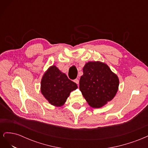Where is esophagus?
Wrapping results in <instances>:
<instances>
[{
    "instance_id": "34e87169",
    "label": "esophagus",
    "mask_w": 148,
    "mask_h": 148,
    "mask_svg": "<svg viewBox=\"0 0 148 148\" xmlns=\"http://www.w3.org/2000/svg\"><path fill=\"white\" fill-rule=\"evenodd\" d=\"M74 82L76 83L77 84H78V83H79V79H74Z\"/></svg>"
}]
</instances>
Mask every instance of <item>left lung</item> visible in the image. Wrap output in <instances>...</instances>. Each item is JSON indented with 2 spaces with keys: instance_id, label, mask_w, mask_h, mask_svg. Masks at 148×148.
<instances>
[{
  "instance_id": "8db88e82",
  "label": "left lung",
  "mask_w": 148,
  "mask_h": 148,
  "mask_svg": "<svg viewBox=\"0 0 148 148\" xmlns=\"http://www.w3.org/2000/svg\"><path fill=\"white\" fill-rule=\"evenodd\" d=\"M119 81L106 64L89 62L83 67L79 89L89 106L99 108L111 101L118 90Z\"/></svg>"
}]
</instances>
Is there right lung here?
Here are the masks:
<instances>
[{"label":"right lung","mask_w":148,"mask_h":148,"mask_svg":"<svg viewBox=\"0 0 148 148\" xmlns=\"http://www.w3.org/2000/svg\"><path fill=\"white\" fill-rule=\"evenodd\" d=\"M77 88V84L56 66H51L41 80L42 94L50 104L56 106L63 105L71 91Z\"/></svg>","instance_id":"obj_1"}]
</instances>
